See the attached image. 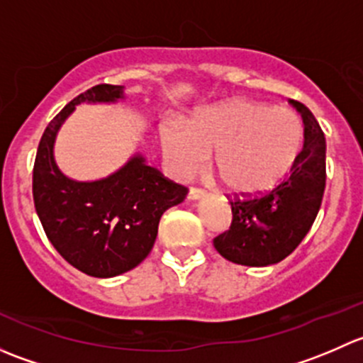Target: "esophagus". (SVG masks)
I'll return each mask as SVG.
<instances>
[{"label":"esophagus","mask_w":363,"mask_h":363,"mask_svg":"<svg viewBox=\"0 0 363 363\" xmlns=\"http://www.w3.org/2000/svg\"><path fill=\"white\" fill-rule=\"evenodd\" d=\"M203 196H205L203 189H200V188H189V191H188V199H189V200H200V199H203Z\"/></svg>","instance_id":"1"}]
</instances>
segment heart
Masks as SVG:
<instances>
[{
  "mask_svg": "<svg viewBox=\"0 0 363 363\" xmlns=\"http://www.w3.org/2000/svg\"><path fill=\"white\" fill-rule=\"evenodd\" d=\"M164 161L175 175H191L211 155L212 168L230 193L272 189L294 168L303 145V123L291 108L235 100L203 108L184 124L160 128Z\"/></svg>",
  "mask_w": 363,
  "mask_h": 363,
  "instance_id": "heart-1",
  "label": "heart"
}]
</instances>
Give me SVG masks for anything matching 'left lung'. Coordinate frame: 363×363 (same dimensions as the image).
<instances>
[{"instance_id":"1","label":"left lung","mask_w":363,"mask_h":363,"mask_svg":"<svg viewBox=\"0 0 363 363\" xmlns=\"http://www.w3.org/2000/svg\"><path fill=\"white\" fill-rule=\"evenodd\" d=\"M303 121V147L290 174L270 191L230 199L232 225L214 239L223 258L247 267H267L296 250L321 207L327 181V142L313 112L291 100ZM244 196V195H242Z\"/></svg>"}]
</instances>
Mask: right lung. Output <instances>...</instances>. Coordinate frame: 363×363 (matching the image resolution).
<instances>
[{"instance_id": "right-lung-1", "label": "right lung", "mask_w": 363, "mask_h": 363, "mask_svg": "<svg viewBox=\"0 0 363 363\" xmlns=\"http://www.w3.org/2000/svg\"><path fill=\"white\" fill-rule=\"evenodd\" d=\"M123 86L98 84L79 94L45 128L33 167V200L47 239L65 259L93 277L135 269L155 246L163 212L181 203L188 188L145 164L140 155L108 177L68 179L54 161V140L79 104H112Z\"/></svg>"}]
</instances>
